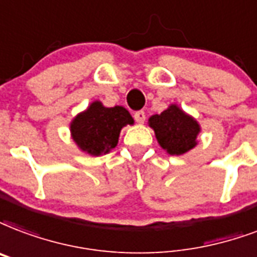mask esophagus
Masks as SVG:
<instances>
[{
	"instance_id": "34e87169",
	"label": "esophagus",
	"mask_w": 257,
	"mask_h": 257,
	"mask_svg": "<svg viewBox=\"0 0 257 257\" xmlns=\"http://www.w3.org/2000/svg\"><path fill=\"white\" fill-rule=\"evenodd\" d=\"M135 120H136V122H139V124H143V122L146 121V113H144V111H136V113H135Z\"/></svg>"
}]
</instances>
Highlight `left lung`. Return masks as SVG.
Segmentation results:
<instances>
[{"label": "left lung", "instance_id": "obj_1", "mask_svg": "<svg viewBox=\"0 0 257 257\" xmlns=\"http://www.w3.org/2000/svg\"><path fill=\"white\" fill-rule=\"evenodd\" d=\"M148 126L154 129L159 146L172 156L186 154L198 144L201 125L176 103H170L160 114L151 115Z\"/></svg>", "mask_w": 257, "mask_h": 257}]
</instances>
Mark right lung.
Returning a JSON list of instances; mask_svg holds the SVG:
<instances>
[{"label": "right lung", "mask_w": 257, "mask_h": 257, "mask_svg": "<svg viewBox=\"0 0 257 257\" xmlns=\"http://www.w3.org/2000/svg\"><path fill=\"white\" fill-rule=\"evenodd\" d=\"M135 120L124 106H105L93 101L70 122V135L78 150L90 156L109 154L118 143L121 129Z\"/></svg>", "instance_id": "1"}]
</instances>
